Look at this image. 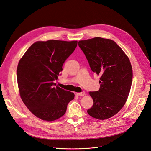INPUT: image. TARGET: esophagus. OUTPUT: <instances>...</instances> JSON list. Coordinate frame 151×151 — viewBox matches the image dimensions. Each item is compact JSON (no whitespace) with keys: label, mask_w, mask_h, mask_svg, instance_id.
<instances>
[{"label":"esophagus","mask_w":151,"mask_h":151,"mask_svg":"<svg viewBox=\"0 0 151 151\" xmlns=\"http://www.w3.org/2000/svg\"><path fill=\"white\" fill-rule=\"evenodd\" d=\"M85 94V91H82V92H81V93H76V95L80 96H84Z\"/></svg>","instance_id":"34e87169"}]
</instances>
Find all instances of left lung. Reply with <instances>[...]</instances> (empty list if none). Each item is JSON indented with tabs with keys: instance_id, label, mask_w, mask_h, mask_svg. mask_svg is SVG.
I'll list each match as a JSON object with an SVG mask.
<instances>
[{
	"instance_id": "8db88e82",
	"label": "left lung",
	"mask_w": 151,
	"mask_h": 151,
	"mask_svg": "<svg viewBox=\"0 0 151 151\" xmlns=\"http://www.w3.org/2000/svg\"><path fill=\"white\" fill-rule=\"evenodd\" d=\"M91 70L100 76V88L90 91L93 100L88 114L104 120L123 107L131 90L132 70L130 61L116 42L95 37L78 42Z\"/></svg>"
}]
</instances>
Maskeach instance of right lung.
Segmentation results:
<instances>
[{
    "mask_svg": "<svg viewBox=\"0 0 151 151\" xmlns=\"http://www.w3.org/2000/svg\"><path fill=\"white\" fill-rule=\"evenodd\" d=\"M77 41L37 42L27 50L17 69L20 97L37 118L52 121L63 116L75 94L56 86L65 60L74 52Z\"/></svg>",
    "mask_w": 151,
    "mask_h": 151,
    "instance_id": "right-lung-1",
    "label": "right lung"
}]
</instances>
